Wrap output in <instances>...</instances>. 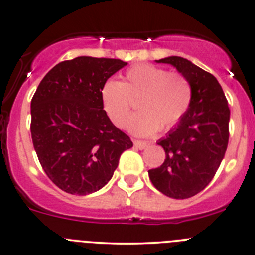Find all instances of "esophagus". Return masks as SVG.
<instances>
[{
  "instance_id": "obj_1",
  "label": "esophagus",
  "mask_w": 255,
  "mask_h": 255,
  "mask_svg": "<svg viewBox=\"0 0 255 255\" xmlns=\"http://www.w3.org/2000/svg\"><path fill=\"white\" fill-rule=\"evenodd\" d=\"M134 146L135 148L140 149V150H143V149H145L146 146H148V143L146 142H143V140H134Z\"/></svg>"
}]
</instances>
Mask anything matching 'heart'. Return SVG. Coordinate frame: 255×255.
<instances>
[{
	"label": "heart",
	"mask_w": 255,
	"mask_h": 255,
	"mask_svg": "<svg viewBox=\"0 0 255 255\" xmlns=\"http://www.w3.org/2000/svg\"><path fill=\"white\" fill-rule=\"evenodd\" d=\"M137 99L139 112L129 120L128 129L133 134L151 135L182 120L191 105L192 89L181 74L150 64L132 66L122 81L110 79L101 87L102 107L117 127L127 123L132 101Z\"/></svg>",
	"instance_id": "1"
}]
</instances>
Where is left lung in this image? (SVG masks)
Instances as JSON below:
<instances>
[{
	"label": "left lung",
	"instance_id": "left-lung-1",
	"mask_svg": "<svg viewBox=\"0 0 255 255\" xmlns=\"http://www.w3.org/2000/svg\"><path fill=\"white\" fill-rule=\"evenodd\" d=\"M155 61L170 64L189 80L192 100L182 120L158 140L165 160L148 174L161 194L189 199L210 184L225 158L230 138L228 102L217 79L187 59L168 56Z\"/></svg>",
	"mask_w": 255,
	"mask_h": 255
}]
</instances>
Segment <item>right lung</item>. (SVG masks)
I'll use <instances>...</instances> for the list:
<instances>
[{
  "label": "right lung",
  "instance_id": "add662e5",
  "mask_svg": "<svg viewBox=\"0 0 255 255\" xmlns=\"http://www.w3.org/2000/svg\"><path fill=\"white\" fill-rule=\"evenodd\" d=\"M127 65L120 59L78 56L54 66L30 102V133L49 179L71 195L92 194L111 180L132 148L105 112L101 87Z\"/></svg>",
  "mask_w": 255,
  "mask_h": 255
}]
</instances>
